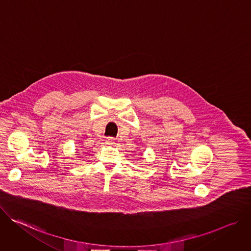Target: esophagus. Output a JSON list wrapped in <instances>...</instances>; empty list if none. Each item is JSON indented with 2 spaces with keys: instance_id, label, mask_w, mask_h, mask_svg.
Instances as JSON below:
<instances>
[{
  "instance_id": "esophagus-1",
  "label": "esophagus",
  "mask_w": 251,
  "mask_h": 251,
  "mask_svg": "<svg viewBox=\"0 0 251 251\" xmlns=\"http://www.w3.org/2000/svg\"><path fill=\"white\" fill-rule=\"evenodd\" d=\"M105 143H106L108 146H111L113 144H115V138H114V137H106Z\"/></svg>"
}]
</instances>
